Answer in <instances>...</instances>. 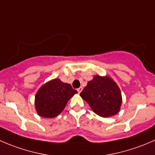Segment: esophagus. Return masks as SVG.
Here are the masks:
<instances>
[{
    "label": "esophagus",
    "mask_w": 155,
    "mask_h": 155,
    "mask_svg": "<svg viewBox=\"0 0 155 155\" xmlns=\"http://www.w3.org/2000/svg\"><path fill=\"white\" fill-rule=\"evenodd\" d=\"M82 89H83V88H82V87H79V88H77V91H78V93L80 94V92L82 91Z\"/></svg>",
    "instance_id": "esophagus-1"
}]
</instances>
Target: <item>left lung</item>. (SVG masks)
Segmentation results:
<instances>
[{"instance_id":"obj_1","label":"left lung","mask_w":155,"mask_h":155,"mask_svg":"<svg viewBox=\"0 0 155 155\" xmlns=\"http://www.w3.org/2000/svg\"><path fill=\"white\" fill-rule=\"evenodd\" d=\"M92 110L101 117L115 115L120 110L121 93L109 76H95L80 93Z\"/></svg>"}]
</instances>
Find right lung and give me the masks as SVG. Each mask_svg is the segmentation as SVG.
Returning a JSON list of instances; mask_svg holds the SVG:
<instances>
[{"instance_id": "obj_1", "label": "right lung", "mask_w": 155, "mask_h": 155, "mask_svg": "<svg viewBox=\"0 0 155 155\" xmlns=\"http://www.w3.org/2000/svg\"><path fill=\"white\" fill-rule=\"evenodd\" d=\"M77 93L70 84L54 79L43 85L35 97V107L40 116L54 118L64 110L68 101Z\"/></svg>"}]
</instances>
